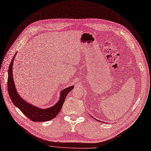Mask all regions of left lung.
<instances>
[{
  "label": "left lung",
  "mask_w": 151,
  "mask_h": 151,
  "mask_svg": "<svg viewBox=\"0 0 151 151\" xmlns=\"http://www.w3.org/2000/svg\"><path fill=\"white\" fill-rule=\"evenodd\" d=\"M97 121H98V120H97Z\"/></svg>",
  "instance_id": "8db88e82"
}]
</instances>
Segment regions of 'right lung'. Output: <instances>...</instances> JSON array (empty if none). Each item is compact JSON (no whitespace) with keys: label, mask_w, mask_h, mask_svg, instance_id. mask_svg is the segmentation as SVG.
<instances>
[{"label":"right lung","mask_w":151,"mask_h":151,"mask_svg":"<svg viewBox=\"0 0 151 151\" xmlns=\"http://www.w3.org/2000/svg\"><path fill=\"white\" fill-rule=\"evenodd\" d=\"M15 56L16 53L12 60L11 61L8 71L7 88L9 96L12 103L28 118L34 122L47 121L55 118L62 108L67 94L73 90L74 86H71L61 91L58 101L51 108L41 109L30 104L26 102L24 99H22L16 90L12 75V67Z\"/></svg>","instance_id":"obj_1"}]
</instances>
